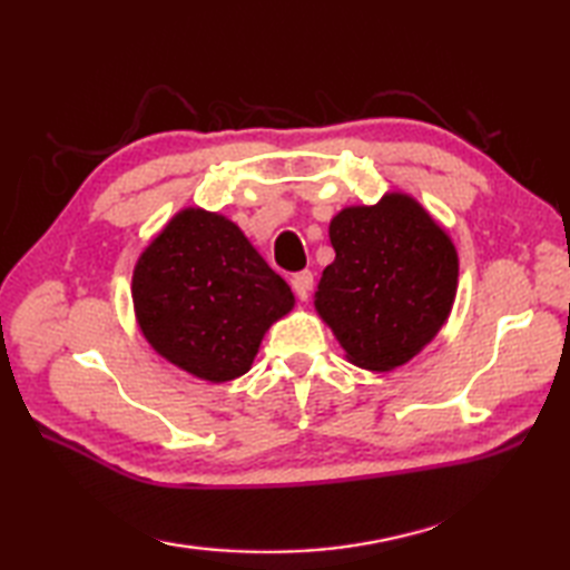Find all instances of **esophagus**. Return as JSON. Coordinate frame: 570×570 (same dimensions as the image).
<instances>
[{
	"label": "esophagus",
	"mask_w": 570,
	"mask_h": 570,
	"mask_svg": "<svg viewBox=\"0 0 570 570\" xmlns=\"http://www.w3.org/2000/svg\"><path fill=\"white\" fill-rule=\"evenodd\" d=\"M292 286H294V292H296V296H298L301 301H308V296H311V292H313V274H311V272H298V274H294Z\"/></svg>",
	"instance_id": "1"
}]
</instances>
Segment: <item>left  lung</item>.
Here are the masks:
<instances>
[{
    "instance_id": "left-lung-1",
    "label": "left lung",
    "mask_w": 570,
    "mask_h": 570,
    "mask_svg": "<svg viewBox=\"0 0 570 570\" xmlns=\"http://www.w3.org/2000/svg\"><path fill=\"white\" fill-rule=\"evenodd\" d=\"M328 235L335 262L318 282V316L353 365L370 372L406 365L451 316L458 292L451 235L399 190L374 205H347Z\"/></svg>"
}]
</instances>
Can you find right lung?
<instances>
[{"label":"right lung","instance_id":"add662e5","mask_svg":"<svg viewBox=\"0 0 570 570\" xmlns=\"http://www.w3.org/2000/svg\"><path fill=\"white\" fill-rule=\"evenodd\" d=\"M141 335L174 367L223 384L249 372L266 331L296 298L220 213L178 210L131 276Z\"/></svg>","mask_w":570,"mask_h":570}]
</instances>
